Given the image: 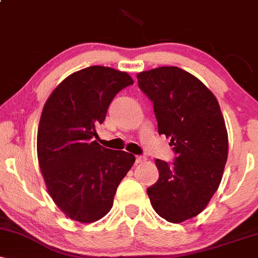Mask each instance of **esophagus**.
<instances>
[{
	"instance_id": "34e87169",
	"label": "esophagus",
	"mask_w": 258,
	"mask_h": 258,
	"mask_svg": "<svg viewBox=\"0 0 258 258\" xmlns=\"http://www.w3.org/2000/svg\"><path fill=\"white\" fill-rule=\"evenodd\" d=\"M146 161V158L144 156H136V164H142V162Z\"/></svg>"
}]
</instances>
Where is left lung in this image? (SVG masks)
<instances>
[{
  "label": "left lung",
  "instance_id": "8db88e82",
  "mask_svg": "<svg viewBox=\"0 0 258 258\" xmlns=\"http://www.w3.org/2000/svg\"><path fill=\"white\" fill-rule=\"evenodd\" d=\"M153 102L159 135L171 138L172 164L156 159L159 179L147 189L153 209L180 223L199 215L220 185L228 158V133L220 104L199 79L177 67L137 75Z\"/></svg>",
  "mask_w": 258,
  "mask_h": 258
}]
</instances>
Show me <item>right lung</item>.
Returning a JSON list of instances; mask_svg holds the SVG:
<instances>
[{"label":"right lung","mask_w":258,"mask_h":258,"mask_svg":"<svg viewBox=\"0 0 258 258\" xmlns=\"http://www.w3.org/2000/svg\"><path fill=\"white\" fill-rule=\"evenodd\" d=\"M132 84L127 73L93 65L64 79L43 106L38 165L48 194L70 220L92 223L104 217L135 162L132 154L93 139L111 100Z\"/></svg>","instance_id":"1"}]
</instances>
